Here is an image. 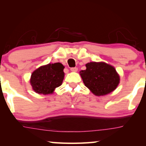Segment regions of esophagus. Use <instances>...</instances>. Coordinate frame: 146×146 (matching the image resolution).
Masks as SVG:
<instances>
[{
  "label": "esophagus",
  "instance_id": "34e87169",
  "mask_svg": "<svg viewBox=\"0 0 146 146\" xmlns=\"http://www.w3.org/2000/svg\"><path fill=\"white\" fill-rule=\"evenodd\" d=\"M70 70L72 72H76L78 70V68L76 67H72V68H70Z\"/></svg>",
  "mask_w": 146,
  "mask_h": 146
}]
</instances>
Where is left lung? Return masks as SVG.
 <instances>
[{
  "label": "left lung",
  "instance_id": "left-lung-1",
  "mask_svg": "<svg viewBox=\"0 0 146 146\" xmlns=\"http://www.w3.org/2000/svg\"><path fill=\"white\" fill-rule=\"evenodd\" d=\"M80 72L85 86L96 96L109 94L116 88L119 77L114 68L104 62H90Z\"/></svg>",
  "mask_w": 146,
  "mask_h": 146
}]
</instances>
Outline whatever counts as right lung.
<instances>
[{"label":"right lung","mask_w":146,"mask_h":146,"mask_svg":"<svg viewBox=\"0 0 146 146\" xmlns=\"http://www.w3.org/2000/svg\"><path fill=\"white\" fill-rule=\"evenodd\" d=\"M64 66L57 62L48 64L34 71L31 75V84L35 92L38 94H49L62 83Z\"/></svg>","instance_id":"add662e5"}]
</instances>
